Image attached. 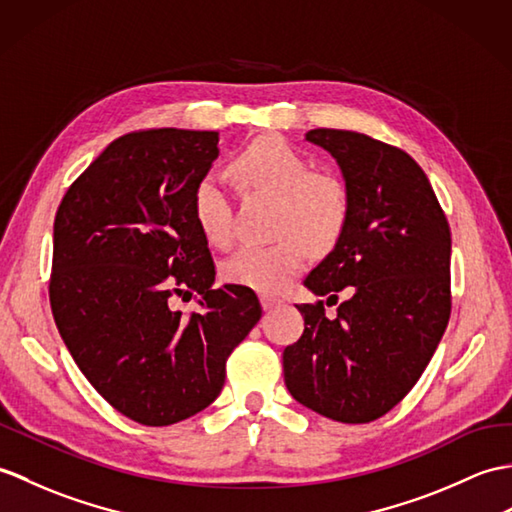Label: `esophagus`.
<instances>
[{
	"instance_id": "34e87169",
	"label": "esophagus",
	"mask_w": 512,
	"mask_h": 512,
	"mask_svg": "<svg viewBox=\"0 0 512 512\" xmlns=\"http://www.w3.org/2000/svg\"><path fill=\"white\" fill-rule=\"evenodd\" d=\"M281 301L279 299H275V296H261V307H264V312H270L272 307H277Z\"/></svg>"
}]
</instances>
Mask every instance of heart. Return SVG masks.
I'll list each match as a JSON object with an SVG mask.
<instances>
[{"label": "heart", "instance_id": "b5f03b06", "mask_svg": "<svg viewBox=\"0 0 512 512\" xmlns=\"http://www.w3.org/2000/svg\"><path fill=\"white\" fill-rule=\"evenodd\" d=\"M242 185L279 200L275 233L268 246H244L222 266V277L264 294L283 290L307 266L310 248L327 253L349 224L347 185L329 172H312V163L281 137H259L231 161ZM198 229L211 244L233 240V205L216 174L198 178L192 192Z\"/></svg>", "mask_w": 512, "mask_h": 512}]
</instances>
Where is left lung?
I'll return each mask as SVG.
<instances>
[{
	"instance_id": "8db88e82",
	"label": "left lung",
	"mask_w": 512,
	"mask_h": 512,
	"mask_svg": "<svg viewBox=\"0 0 512 512\" xmlns=\"http://www.w3.org/2000/svg\"><path fill=\"white\" fill-rule=\"evenodd\" d=\"M347 185L349 224L305 285L325 301L296 305L303 336L283 351L290 395L340 423L384 417L419 382L451 314V233L421 165L353 130L316 128Z\"/></svg>"
}]
</instances>
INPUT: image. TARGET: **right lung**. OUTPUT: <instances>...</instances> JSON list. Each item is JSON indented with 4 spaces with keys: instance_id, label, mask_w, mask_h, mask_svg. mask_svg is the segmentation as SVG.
<instances>
[{
    "instance_id": "right-lung-1",
    "label": "right lung",
    "mask_w": 512,
    "mask_h": 512,
    "mask_svg": "<svg viewBox=\"0 0 512 512\" xmlns=\"http://www.w3.org/2000/svg\"><path fill=\"white\" fill-rule=\"evenodd\" d=\"M216 130L122 135L82 172L54 220L50 303L89 384L141 425L163 427L216 401L227 360L261 318L244 285L213 290L216 266L192 211L218 159ZM203 296V312L169 307Z\"/></svg>"
}]
</instances>
